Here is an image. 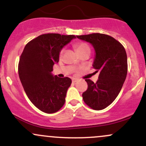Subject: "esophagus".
Returning <instances> with one entry per match:
<instances>
[{
    "label": "esophagus",
    "instance_id": "34e87169",
    "mask_svg": "<svg viewBox=\"0 0 146 146\" xmlns=\"http://www.w3.org/2000/svg\"><path fill=\"white\" fill-rule=\"evenodd\" d=\"M78 79H77V78H73V79H72V82H73V83H75L76 82H78Z\"/></svg>",
    "mask_w": 146,
    "mask_h": 146
}]
</instances>
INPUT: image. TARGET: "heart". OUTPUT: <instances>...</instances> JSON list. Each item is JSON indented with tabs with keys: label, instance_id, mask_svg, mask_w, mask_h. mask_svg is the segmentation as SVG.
<instances>
[{
	"label": "heart",
	"instance_id": "obj_1",
	"mask_svg": "<svg viewBox=\"0 0 146 146\" xmlns=\"http://www.w3.org/2000/svg\"><path fill=\"white\" fill-rule=\"evenodd\" d=\"M75 48H76V51L78 53H80V52L85 51V50H90V47L86 43L84 42H80L78 43L76 45H75ZM63 54V51H61L60 53V57H62Z\"/></svg>",
	"mask_w": 146,
	"mask_h": 146
}]
</instances>
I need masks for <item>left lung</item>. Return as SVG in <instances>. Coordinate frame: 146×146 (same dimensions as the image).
<instances>
[{
	"label": "left lung",
	"mask_w": 146,
	"mask_h": 146,
	"mask_svg": "<svg viewBox=\"0 0 146 146\" xmlns=\"http://www.w3.org/2000/svg\"><path fill=\"white\" fill-rule=\"evenodd\" d=\"M76 37L93 46V67L100 73L96 83L86 80L88 88L82 94L84 102L94 110L104 109L116 99L126 78V52L119 42L108 35L97 33Z\"/></svg>",
	"instance_id": "obj_1"
}]
</instances>
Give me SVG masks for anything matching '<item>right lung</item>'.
I'll list each match as a JSON object with an SVG mask.
<instances>
[{
  "mask_svg": "<svg viewBox=\"0 0 146 146\" xmlns=\"http://www.w3.org/2000/svg\"><path fill=\"white\" fill-rule=\"evenodd\" d=\"M76 38L73 35L46 33L25 46L18 64V74L30 101L41 111L54 113L64 104L71 80L53 75V66L59 61L65 45Z\"/></svg>",
  "mask_w": 146,
  "mask_h": 146,
  "instance_id": "right-lung-1",
  "label": "right lung"
}]
</instances>
